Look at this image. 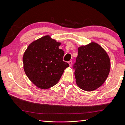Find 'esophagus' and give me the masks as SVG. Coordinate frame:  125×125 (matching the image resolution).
<instances>
[{
    "label": "esophagus",
    "instance_id": "obj_1",
    "mask_svg": "<svg viewBox=\"0 0 125 125\" xmlns=\"http://www.w3.org/2000/svg\"><path fill=\"white\" fill-rule=\"evenodd\" d=\"M68 63H69V66L71 67V65H72V62H71V61H69V62H68Z\"/></svg>",
    "mask_w": 125,
    "mask_h": 125
}]
</instances>
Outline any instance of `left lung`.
<instances>
[{
  "mask_svg": "<svg viewBox=\"0 0 125 125\" xmlns=\"http://www.w3.org/2000/svg\"><path fill=\"white\" fill-rule=\"evenodd\" d=\"M78 51L73 66L75 82L83 90H95L107 78L111 69L110 59L104 49L93 42L79 47Z\"/></svg>",
  "mask_w": 125,
  "mask_h": 125,
  "instance_id": "left-lung-1",
  "label": "left lung"
}]
</instances>
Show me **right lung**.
<instances>
[{
	"mask_svg": "<svg viewBox=\"0 0 125 125\" xmlns=\"http://www.w3.org/2000/svg\"><path fill=\"white\" fill-rule=\"evenodd\" d=\"M61 43L45 35L33 41L23 56V69L33 83L41 89H47L57 83L64 70L69 66L63 62L64 51Z\"/></svg>",
	"mask_w": 125,
	"mask_h": 125,
	"instance_id": "right-lung-1",
	"label": "right lung"
}]
</instances>
